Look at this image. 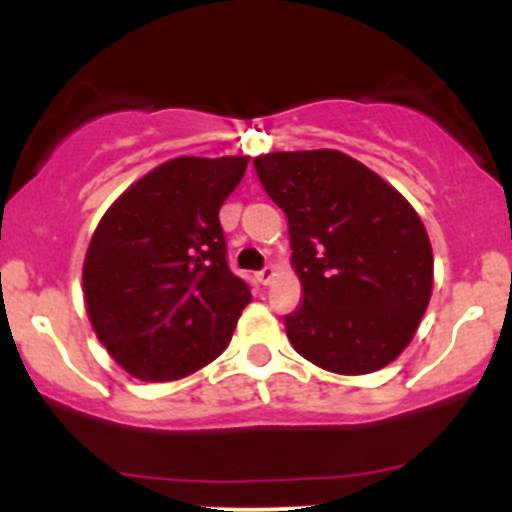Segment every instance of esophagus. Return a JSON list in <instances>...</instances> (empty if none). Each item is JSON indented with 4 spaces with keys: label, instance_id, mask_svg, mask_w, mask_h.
Here are the masks:
<instances>
[{
    "label": "esophagus",
    "instance_id": "1",
    "mask_svg": "<svg viewBox=\"0 0 512 512\" xmlns=\"http://www.w3.org/2000/svg\"><path fill=\"white\" fill-rule=\"evenodd\" d=\"M255 280L257 282H260V285H270V282L272 280H275V267H272V265H267L265 267V270H260V272H257V275H255Z\"/></svg>",
    "mask_w": 512,
    "mask_h": 512
}]
</instances>
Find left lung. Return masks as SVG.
<instances>
[{
    "mask_svg": "<svg viewBox=\"0 0 512 512\" xmlns=\"http://www.w3.org/2000/svg\"><path fill=\"white\" fill-rule=\"evenodd\" d=\"M285 210L302 304L285 317L294 352L334 374H371L416 334L433 287V252L409 200L339 151L255 158Z\"/></svg>",
    "mask_w": 512,
    "mask_h": 512,
    "instance_id": "obj_1",
    "label": "left lung"
}]
</instances>
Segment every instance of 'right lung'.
Wrapping results in <instances>:
<instances>
[{"mask_svg": "<svg viewBox=\"0 0 512 512\" xmlns=\"http://www.w3.org/2000/svg\"><path fill=\"white\" fill-rule=\"evenodd\" d=\"M245 156L173 158L98 223L84 262L98 342L136 379L173 381L223 354L250 285L227 267L220 208Z\"/></svg>", "mask_w": 512, "mask_h": 512, "instance_id": "right-lung-1", "label": "right lung"}]
</instances>
